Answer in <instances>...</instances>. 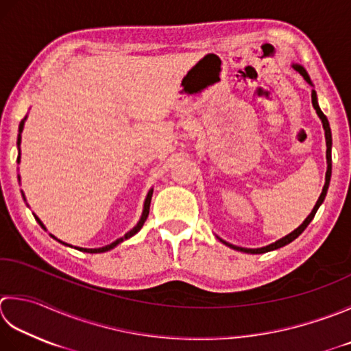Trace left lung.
<instances>
[{"label":"left lung","mask_w":351,"mask_h":351,"mask_svg":"<svg viewBox=\"0 0 351 351\" xmlns=\"http://www.w3.org/2000/svg\"><path fill=\"white\" fill-rule=\"evenodd\" d=\"M292 68H293L295 71H297V73H300L301 75H303V79L307 82L308 85L313 86L312 80H311V77H308V74H307V71L304 70V66H303V65H300V64H292ZM312 105H313V108H315V111H317V115L319 117V120H321V123H322V128H324L326 146H327V150H326V160H327L326 182H324V187H322L321 195H319V197H318L317 204H315V207H313L312 213H311V215H308V216L304 219V222L301 223V225L298 226V228H295V230H293L292 232H289V234H287V236H285V237H281V239L276 240V242H274V243H269V245H266V246H262V248H242V246H236V245H232V243H228V242H225L223 239H221V237H217V236H216L219 240H221V242H222L223 245L230 246L231 250H236V251H240V252H246V254H263V252H267V251L278 250V248H281V246L289 245L291 242H293V240L297 239V237L301 234V232H303V231L307 228V225L312 222V219L315 217V215H317V211H318V208L321 207V204L324 202L326 195H327V190H328V184H330V176H332V130H330V125H328L327 117H326L324 114H322L321 108H319V105H318V97H317V91H315V89H312Z\"/></svg>","instance_id":"1"}]
</instances>
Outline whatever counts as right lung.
Wrapping results in <instances>:
<instances>
[{
    "mask_svg": "<svg viewBox=\"0 0 351 351\" xmlns=\"http://www.w3.org/2000/svg\"><path fill=\"white\" fill-rule=\"evenodd\" d=\"M25 120H27V115L24 117L23 120H21V123H19V129H18V141H16V144H18V164L21 162V134H23V130H24V125H25ZM18 181L21 182V176L18 175ZM21 195H23V197H24V201L27 202V199H25V195H24V191L21 190ZM152 195H154V189H150L149 191H147V195H146V199H144V205H143V213H141V217H140V221L136 222V225L134 226L132 230H129L125 236L123 237H120V239H117L115 242H112V243H109V245H105V246H101V248H80V246H73V245H70V243H65V242H62V240H59L58 237H54L53 234H50L53 239H56L58 242H60L62 245H66V246H71V248H75V250H79V251H84V252H89V254H99V252H106V251H111V250H114L117 245H120L121 242H125V240H128V239H130L132 236H135L136 232H138L141 228H143V225H144V222H146V219H147V216H149V208H150V201H152ZM34 216V219H36L38 221V223L43 226L44 230H47L45 228V225L40 222V219L36 216V215H33Z\"/></svg>",
    "mask_w": 351,
    "mask_h": 351,
    "instance_id": "right-lung-1",
    "label": "right lung"
}]
</instances>
